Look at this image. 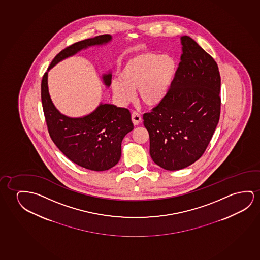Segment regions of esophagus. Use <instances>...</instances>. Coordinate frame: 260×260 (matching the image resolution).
Listing matches in <instances>:
<instances>
[{"instance_id": "1", "label": "esophagus", "mask_w": 260, "mask_h": 260, "mask_svg": "<svg viewBox=\"0 0 260 260\" xmlns=\"http://www.w3.org/2000/svg\"><path fill=\"white\" fill-rule=\"evenodd\" d=\"M132 120L133 124L139 125L142 121V118H141V115H140V113L134 112L132 114Z\"/></svg>"}]
</instances>
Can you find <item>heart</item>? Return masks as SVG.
<instances>
[{"mask_svg":"<svg viewBox=\"0 0 260 260\" xmlns=\"http://www.w3.org/2000/svg\"><path fill=\"white\" fill-rule=\"evenodd\" d=\"M176 61L170 55L144 52L128 59L120 69L119 80L111 82L113 96L126 106L138 89L140 101L157 106L166 99L176 73Z\"/></svg>","mask_w":260,"mask_h":260,"instance_id":"b5f03b06","label":"heart"}]
</instances>
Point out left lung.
I'll list each match as a JSON object with an SVG mask.
<instances>
[{"label":"left lung","instance_id":"8db88e82","mask_svg":"<svg viewBox=\"0 0 260 260\" xmlns=\"http://www.w3.org/2000/svg\"><path fill=\"white\" fill-rule=\"evenodd\" d=\"M166 99L144 113L150 155L157 166L177 171L201 157L218 124L221 77L215 60L188 36Z\"/></svg>","mask_w":260,"mask_h":260}]
</instances>
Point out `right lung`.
Listing matches in <instances>:
<instances>
[{"instance_id":"obj_1","label":"right lung","mask_w":260,"mask_h":260,"mask_svg":"<svg viewBox=\"0 0 260 260\" xmlns=\"http://www.w3.org/2000/svg\"><path fill=\"white\" fill-rule=\"evenodd\" d=\"M112 36L102 35L77 42L54 57L43 76L41 99L50 137L64 155L76 165L92 171L109 170L119 162L121 141L133 129L128 109L100 104L94 112L79 118L66 116L53 105L48 90V72L60 60L89 46L106 45ZM103 82L110 87L112 75L104 74Z\"/></svg>"}]
</instances>
